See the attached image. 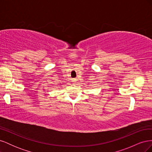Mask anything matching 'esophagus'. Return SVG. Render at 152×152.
<instances>
[{"mask_svg":"<svg viewBox=\"0 0 152 152\" xmlns=\"http://www.w3.org/2000/svg\"><path fill=\"white\" fill-rule=\"evenodd\" d=\"M72 82H73V83H75V82H76V81H77V80H76V79H72Z\"/></svg>","mask_w":152,"mask_h":152,"instance_id":"obj_1","label":"esophagus"}]
</instances>
